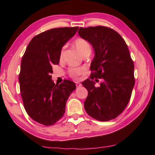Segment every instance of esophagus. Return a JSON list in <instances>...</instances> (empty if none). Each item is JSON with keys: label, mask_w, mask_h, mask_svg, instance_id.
Listing matches in <instances>:
<instances>
[{"label": "esophagus", "mask_w": 155, "mask_h": 155, "mask_svg": "<svg viewBox=\"0 0 155 155\" xmlns=\"http://www.w3.org/2000/svg\"><path fill=\"white\" fill-rule=\"evenodd\" d=\"M76 86H77V87H81L82 86V84L78 83V82H77V83H76Z\"/></svg>", "instance_id": "34e87169"}]
</instances>
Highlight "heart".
Listing matches in <instances>:
<instances>
[{"label":"heart","instance_id":"heart-1","mask_svg":"<svg viewBox=\"0 0 155 155\" xmlns=\"http://www.w3.org/2000/svg\"><path fill=\"white\" fill-rule=\"evenodd\" d=\"M74 46L77 50L80 52L82 55H84L86 54H89L91 52V46L89 42L84 38L81 37H78L74 39L73 42ZM62 54H63V48L62 49L60 53V60L62 59ZM85 72V69L83 67H76L71 68L69 69L68 72L70 77L72 78H78L79 76L83 74Z\"/></svg>","mask_w":155,"mask_h":155}]
</instances>
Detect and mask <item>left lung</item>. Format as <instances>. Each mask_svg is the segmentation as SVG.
Returning <instances> with one entry per match:
<instances>
[{"instance_id": "8db88e82", "label": "left lung", "mask_w": 155, "mask_h": 155, "mask_svg": "<svg viewBox=\"0 0 155 155\" xmlns=\"http://www.w3.org/2000/svg\"><path fill=\"white\" fill-rule=\"evenodd\" d=\"M78 33L94 51L90 79L82 83L88 91L84 109L99 121L114 119L127 106L135 83L128 46L117 32L103 26L81 27ZM94 78L96 81L101 79L99 87H95Z\"/></svg>"}]
</instances>
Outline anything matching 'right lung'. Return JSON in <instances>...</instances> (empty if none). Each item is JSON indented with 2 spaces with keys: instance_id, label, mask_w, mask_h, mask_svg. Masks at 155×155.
<instances>
[{
  "instance_id": "obj_1",
  "label": "right lung",
  "mask_w": 155,
  "mask_h": 155,
  "mask_svg": "<svg viewBox=\"0 0 155 155\" xmlns=\"http://www.w3.org/2000/svg\"><path fill=\"white\" fill-rule=\"evenodd\" d=\"M78 27L52 28L35 36L23 55L18 81L25 110L32 120L50 126L65 112L68 97L76 89L74 83L64 80L55 84L52 66L58 64L62 48Z\"/></svg>"
}]
</instances>
